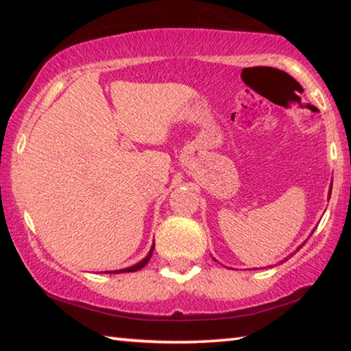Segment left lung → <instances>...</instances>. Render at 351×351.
Instances as JSON below:
<instances>
[{"mask_svg": "<svg viewBox=\"0 0 351 351\" xmlns=\"http://www.w3.org/2000/svg\"><path fill=\"white\" fill-rule=\"evenodd\" d=\"M331 187H332V186H330V193H328V197H330V195H331ZM313 232H314V230H313ZM313 232H311V234H313ZM300 247H302V245H300L299 247H297V251H299V249H300ZM285 260H287V258H285ZM282 263H283V261H282Z\"/></svg>", "mask_w": 351, "mask_h": 351, "instance_id": "1", "label": "left lung"}]
</instances>
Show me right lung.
<instances>
[{
    "mask_svg": "<svg viewBox=\"0 0 351 351\" xmlns=\"http://www.w3.org/2000/svg\"><path fill=\"white\" fill-rule=\"evenodd\" d=\"M153 249H154V243L152 245V249H150V251H148L147 257H145V258H142L141 261H138V263L133 265V266H128V268L117 269V271H105V272H110V274H121V272H136V271H139V269L144 268V266L148 263V260L152 258V255H153Z\"/></svg>",
    "mask_w": 351,
    "mask_h": 351,
    "instance_id": "right-lung-1",
    "label": "right lung"
}]
</instances>
